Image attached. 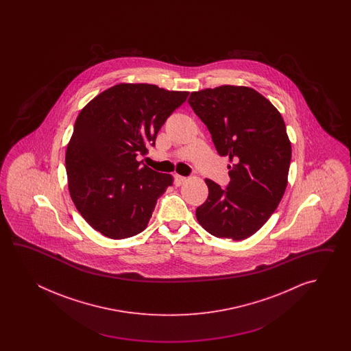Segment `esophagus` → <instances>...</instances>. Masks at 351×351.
Segmentation results:
<instances>
[{
  "mask_svg": "<svg viewBox=\"0 0 351 351\" xmlns=\"http://www.w3.org/2000/svg\"><path fill=\"white\" fill-rule=\"evenodd\" d=\"M186 180V177H182V176H178V174H177V176H176V186H182Z\"/></svg>",
  "mask_w": 351,
  "mask_h": 351,
  "instance_id": "34e87169",
  "label": "esophagus"
}]
</instances>
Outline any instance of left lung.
<instances>
[{
    "label": "left lung",
    "instance_id": "left-lung-1",
    "mask_svg": "<svg viewBox=\"0 0 351 351\" xmlns=\"http://www.w3.org/2000/svg\"><path fill=\"white\" fill-rule=\"evenodd\" d=\"M188 103L208 128L217 152L230 157L227 188L210 179L198 222L218 239H246L258 231L282 199L291 143L281 114L260 93L222 85L194 91Z\"/></svg>",
    "mask_w": 351,
    "mask_h": 351
}]
</instances>
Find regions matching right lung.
<instances>
[{
	"label": "right lung",
	"instance_id": "right-lung-1",
	"mask_svg": "<svg viewBox=\"0 0 351 351\" xmlns=\"http://www.w3.org/2000/svg\"><path fill=\"white\" fill-rule=\"evenodd\" d=\"M150 84H118L94 97L75 121L67 144V184L82 218L105 237L144 231L171 174L136 157L156 145L165 120L188 97Z\"/></svg>",
	"mask_w": 351,
	"mask_h": 351
}]
</instances>
